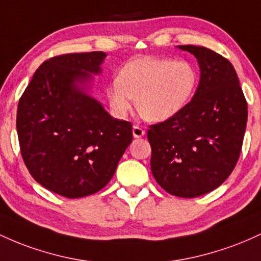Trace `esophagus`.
I'll return each mask as SVG.
<instances>
[{
	"label": "esophagus",
	"mask_w": 261,
	"mask_h": 261,
	"mask_svg": "<svg viewBox=\"0 0 261 261\" xmlns=\"http://www.w3.org/2000/svg\"><path fill=\"white\" fill-rule=\"evenodd\" d=\"M145 134V130L140 128L139 125H133V137L134 138H142Z\"/></svg>",
	"instance_id": "1"
}]
</instances>
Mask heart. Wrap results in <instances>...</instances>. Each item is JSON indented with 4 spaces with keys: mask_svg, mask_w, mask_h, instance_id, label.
<instances>
[{
    "mask_svg": "<svg viewBox=\"0 0 261 261\" xmlns=\"http://www.w3.org/2000/svg\"><path fill=\"white\" fill-rule=\"evenodd\" d=\"M198 84L197 70L189 61L143 57L128 61L107 87L113 113L124 117L136 98L139 115L149 122H165L185 108Z\"/></svg>",
    "mask_w": 261,
    "mask_h": 261,
    "instance_id": "obj_1",
    "label": "heart"
}]
</instances>
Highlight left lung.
Segmentation results:
<instances>
[{
	"label": "left lung",
	"instance_id": "left-lung-1",
	"mask_svg": "<svg viewBox=\"0 0 261 261\" xmlns=\"http://www.w3.org/2000/svg\"><path fill=\"white\" fill-rule=\"evenodd\" d=\"M200 66V83L178 115L150 125V168L169 194L192 198L224 182L239 159L248 105L232 64L204 46L177 45Z\"/></svg>",
	"mask_w": 261,
	"mask_h": 261
}]
</instances>
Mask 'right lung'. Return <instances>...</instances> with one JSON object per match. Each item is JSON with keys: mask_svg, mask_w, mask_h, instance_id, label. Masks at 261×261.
I'll return each instance as SVG.
<instances>
[{"mask_svg": "<svg viewBox=\"0 0 261 261\" xmlns=\"http://www.w3.org/2000/svg\"><path fill=\"white\" fill-rule=\"evenodd\" d=\"M103 51L54 57L34 72L17 110L20 154L49 191L79 198L99 191L132 143V124L113 118L91 95Z\"/></svg>", "mask_w": 261, "mask_h": 261, "instance_id": "right-lung-1", "label": "right lung"}]
</instances>
